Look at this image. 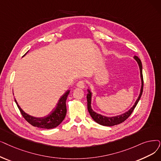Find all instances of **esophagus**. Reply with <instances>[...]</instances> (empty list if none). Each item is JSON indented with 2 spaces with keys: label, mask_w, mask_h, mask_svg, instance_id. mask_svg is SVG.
Wrapping results in <instances>:
<instances>
[{
  "label": "esophagus",
  "mask_w": 161,
  "mask_h": 161,
  "mask_svg": "<svg viewBox=\"0 0 161 161\" xmlns=\"http://www.w3.org/2000/svg\"><path fill=\"white\" fill-rule=\"evenodd\" d=\"M77 86H78V87L80 88H84L85 86H86V83H85V81L84 80H80L78 82V83H77Z\"/></svg>",
  "instance_id": "obj_1"
}]
</instances>
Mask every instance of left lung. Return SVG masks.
I'll list each match as a JSON object with an SVG mask.
<instances>
[{"instance_id": "1", "label": "left lung", "mask_w": 161, "mask_h": 161, "mask_svg": "<svg viewBox=\"0 0 161 161\" xmlns=\"http://www.w3.org/2000/svg\"><path fill=\"white\" fill-rule=\"evenodd\" d=\"M134 58L136 60L137 62V63L139 66V69H140V74H141V79H142V88L140 91V94H139L138 99L136 101L134 105L133 106L128 112L125 113L124 114L120 115V116H117L114 117H106L102 116L99 114H97L92 110V107H91V101H92V93L90 92V91L88 89V93L87 95V109L89 113L90 114L91 116L93 118V119L97 122L98 124H99L103 125H105V126H112V125H114L119 124L120 123H122L124 122L125 120L128 118V117L131 114L132 112L134 111V108H136L137 104L138 103L139 99L142 97V93H143V74H142V64L141 60L139 59L137 57L135 56Z\"/></svg>"}]
</instances>
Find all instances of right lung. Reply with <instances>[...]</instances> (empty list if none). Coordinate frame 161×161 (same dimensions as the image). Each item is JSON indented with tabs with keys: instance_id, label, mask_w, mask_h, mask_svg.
Returning a JSON list of instances; mask_svg holds the SVG:
<instances>
[{
	"instance_id": "1",
	"label": "right lung",
	"mask_w": 161,
	"mask_h": 161,
	"mask_svg": "<svg viewBox=\"0 0 161 161\" xmlns=\"http://www.w3.org/2000/svg\"><path fill=\"white\" fill-rule=\"evenodd\" d=\"M69 93V90H68L67 92L60 97V99L58 101V103L57 105V107L54 108L50 114H48L47 116L43 118H36L33 116H31L29 114L25 113L22 110V109L18 105L16 100H14L21 114H22V115L27 122H29L31 125H33L35 127L44 129H52L58 126V125L64 119L66 114V101Z\"/></svg>"
}]
</instances>
